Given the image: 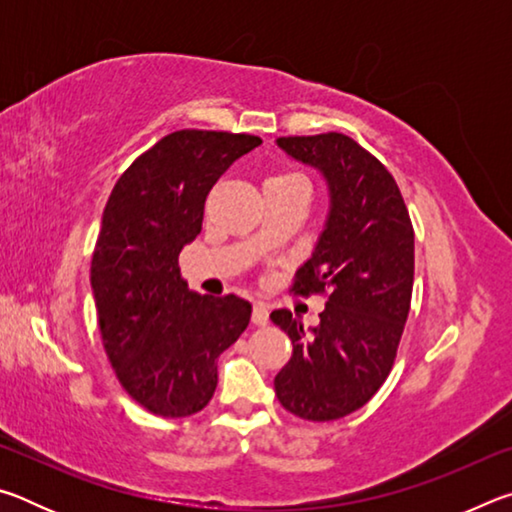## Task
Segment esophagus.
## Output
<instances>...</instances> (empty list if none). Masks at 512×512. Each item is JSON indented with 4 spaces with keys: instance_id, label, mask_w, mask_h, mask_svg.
<instances>
[{
    "instance_id": "obj_1",
    "label": "esophagus",
    "mask_w": 512,
    "mask_h": 512,
    "mask_svg": "<svg viewBox=\"0 0 512 512\" xmlns=\"http://www.w3.org/2000/svg\"><path fill=\"white\" fill-rule=\"evenodd\" d=\"M268 305H264V302H255L253 305V323L255 325H266L268 323Z\"/></svg>"
}]
</instances>
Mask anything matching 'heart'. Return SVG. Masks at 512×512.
<instances>
[{
    "label": "heart",
    "instance_id": "b5f03b06",
    "mask_svg": "<svg viewBox=\"0 0 512 512\" xmlns=\"http://www.w3.org/2000/svg\"><path fill=\"white\" fill-rule=\"evenodd\" d=\"M291 180H302V176H298V173H293V171H282V173H275V176L268 178L266 183H291Z\"/></svg>",
    "mask_w": 512,
    "mask_h": 512
}]
</instances>
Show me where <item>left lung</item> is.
Masks as SVG:
<instances>
[{
	"label": "left lung",
	"instance_id": "left-lung-1",
	"mask_svg": "<svg viewBox=\"0 0 512 512\" xmlns=\"http://www.w3.org/2000/svg\"><path fill=\"white\" fill-rule=\"evenodd\" d=\"M277 144L323 173L329 216L291 287L300 296H325L318 327L305 332L289 309L271 314L293 343L275 395L302 420H339L361 409L391 375L411 309V216L391 171L352 137L291 135Z\"/></svg>",
	"mask_w": 512,
	"mask_h": 512
}]
</instances>
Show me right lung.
<instances>
[{
    "instance_id": "obj_1",
    "label": "right lung",
    "mask_w": 512,
    "mask_h": 512,
    "mask_svg": "<svg viewBox=\"0 0 512 512\" xmlns=\"http://www.w3.org/2000/svg\"><path fill=\"white\" fill-rule=\"evenodd\" d=\"M257 135L185 128L164 135L121 173L92 255L99 332L124 391L162 418L203 411L216 359L250 323L239 296H201L180 277L178 255L203 225L205 198Z\"/></svg>"
}]
</instances>
